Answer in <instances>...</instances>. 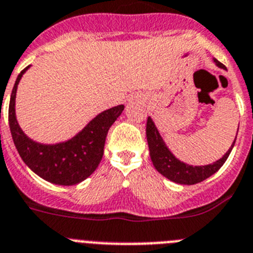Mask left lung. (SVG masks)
Segmentation results:
<instances>
[{"label": "left lung", "mask_w": 253, "mask_h": 253, "mask_svg": "<svg viewBox=\"0 0 253 253\" xmlns=\"http://www.w3.org/2000/svg\"><path fill=\"white\" fill-rule=\"evenodd\" d=\"M215 63L220 68H225V65L218 60H216V59ZM146 140H148V146H149L150 159H152L153 166L156 167V169L161 175H163L171 181L177 182V184L193 185V184L203 181V180H206L221 169L225 161L228 159L233 146H234L237 137H235L234 143H233L230 149L226 152V154L222 158H220L212 165L194 167L180 162L179 159L175 158L171 154V152L165 145L162 137H161L158 130H157L150 118H148V121H146Z\"/></svg>", "instance_id": "8db88e82"}]
</instances>
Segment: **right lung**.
I'll use <instances>...</instances> for the list:
<instances>
[{
  "mask_svg": "<svg viewBox=\"0 0 253 253\" xmlns=\"http://www.w3.org/2000/svg\"><path fill=\"white\" fill-rule=\"evenodd\" d=\"M28 68L23 69L15 81L8 105V126L15 146L25 165L42 179L59 185H76L87 179L99 166L108 131L125 107L118 105L100 113L77 136L65 143L56 145L35 143L23 133L15 117L16 87Z\"/></svg>",
  "mask_w": 253,
  "mask_h": 253,
  "instance_id": "1",
  "label": "right lung"
}]
</instances>
